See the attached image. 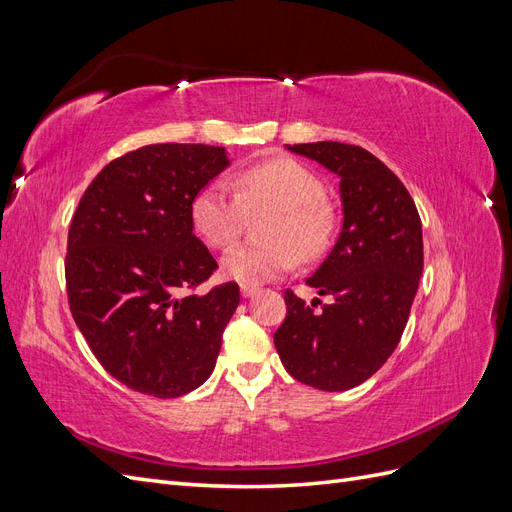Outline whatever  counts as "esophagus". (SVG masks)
I'll return each instance as SVG.
<instances>
[{
  "instance_id": "34e87169",
  "label": "esophagus",
  "mask_w": 512,
  "mask_h": 512,
  "mask_svg": "<svg viewBox=\"0 0 512 512\" xmlns=\"http://www.w3.org/2000/svg\"><path fill=\"white\" fill-rule=\"evenodd\" d=\"M258 292V286H254V284H241V294L245 299H250V297H254V294Z\"/></svg>"
}]
</instances>
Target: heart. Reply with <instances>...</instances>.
Listing matches in <instances>:
<instances>
[{
  "mask_svg": "<svg viewBox=\"0 0 512 512\" xmlns=\"http://www.w3.org/2000/svg\"><path fill=\"white\" fill-rule=\"evenodd\" d=\"M322 181L294 160H271L243 170L237 192L224 181H213L192 203V222L213 247L235 241L250 215L273 213L265 226L267 245H237L222 258L230 280L262 284L292 269L297 254L316 258L331 237V213Z\"/></svg>",
  "mask_w": 512,
  "mask_h": 512,
  "instance_id": "1",
  "label": "heart"
}]
</instances>
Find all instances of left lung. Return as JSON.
<instances>
[{"instance_id": "obj_1", "label": "left lung", "mask_w": 512, "mask_h": 512, "mask_svg": "<svg viewBox=\"0 0 512 512\" xmlns=\"http://www.w3.org/2000/svg\"><path fill=\"white\" fill-rule=\"evenodd\" d=\"M339 179L342 232L305 284L333 297L314 312L286 290L277 354L292 378L320 391H348L397 348L423 275V226L406 185L369 151L335 143L286 145ZM320 303V301H318Z\"/></svg>"}]
</instances>
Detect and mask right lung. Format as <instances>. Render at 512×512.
Masks as SVG:
<instances>
[{
    "label": "right lung",
    "instance_id": "add662e5",
    "mask_svg": "<svg viewBox=\"0 0 512 512\" xmlns=\"http://www.w3.org/2000/svg\"><path fill=\"white\" fill-rule=\"evenodd\" d=\"M228 166L224 147L147 145L106 164L74 213L72 316L102 367L132 391L181 397L218 361L239 286L185 290L218 269L194 235L192 203Z\"/></svg>",
    "mask_w": 512,
    "mask_h": 512
}]
</instances>
